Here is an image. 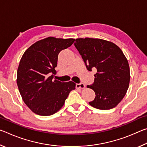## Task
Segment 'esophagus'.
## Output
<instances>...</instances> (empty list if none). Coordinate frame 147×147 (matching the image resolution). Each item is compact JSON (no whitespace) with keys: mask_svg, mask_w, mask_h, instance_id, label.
<instances>
[{"mask_svg":"<svg viewBox=\"0 0 147 147\" xmlns=\"http://www.w3.org/2000/svg\"><path fill=\"white\" fill-rule=\"evenodd\" d=\"M76 87H77V88H78L84 89V88H85V84H83V83H80V84H77Z\"/></svg>","mask_w":147,"mask_h":147,"instance_id":"34e87169","label":"esophagus"}]
</instances>
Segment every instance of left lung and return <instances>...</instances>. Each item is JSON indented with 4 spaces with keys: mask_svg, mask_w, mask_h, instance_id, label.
I'll return each mask as SVG.
<instances>
[{
    "mask_svg": "<svg viewBox=\"0 0 147 147\" xmlns=\"http://www.w3.org/2000/svg\"><path fill=\"white\" fill-rule=\"evenodd\" d=\"M87 69H96L94 83L88 86L96 96L89 104L99 109H110L123 100L130 80L127 59L119 47L101 39L78 38L74 43Z\"/></svg>",
    "mask_w": 147,
    "mask_h": 147,
    "instance_id": "obj_1",
    "label": "left lung"
}]
</instances>
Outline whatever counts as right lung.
I'll list each match as a JSON object with an SVG mask.
<instances>
[{
    "instance_id": "add662e5",
    "label": "right lung",
    "mask_w": 147,
    "mask_h": 147,
    "mask_svg": "<svg viewBox=\"0 0 147 147\" xmlns=\"http://www.w3.org/2000/svg\"><path fill=\"white\" fill-rule=\"evenodd\" d=\"M74 41L72 38L49 37L36 42L23 54L17 69V84L24 103L34 113L53 115L75 89L73 82L53 80L59 53Z\"/></svg>"
}]
</instances>
